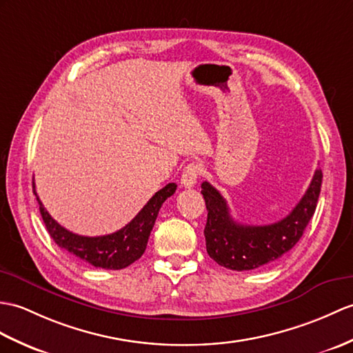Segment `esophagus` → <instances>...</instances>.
Masks as SVG:
<instances>
[{
  "mask_svg": "<svg viewBox=\"0 0 353 353\" xmlns=\"http://www.w3.org/2000/svg\"><path fill=\"white\" fill-rule=\"evenodd\" d=\"M201 174V165L199 162H191L183 168L182 177H180V183L185 188H192L196 183V179Z\"/></svg>",
  "mask_w": 353,
  "mask_h": 353,
  "instance_id": "1",
  "label": "esophagus"
}]
</instances>
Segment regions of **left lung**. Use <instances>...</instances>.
I'll return each mask as SVG.
<instances>
[{
	"mask_svg": "<svg viewBox=\"0 0 353 353\" xmlns=\"http://www.w3.org/2000/svg\"><path fill=\"white\" fill-rule=\"evenodd\" d=\"M322 177V170H316L308 190L294 209L281 221L269 225L236 223L223 195L209 182H203L201 194L208 209L204 236L210 259L232 270L257 269L280 259L298 243L313 218Z\"/></svg>",
	"mask_w": 353,
	"mask_h": 353,
	"instance_id": "8db88e82",
	"label": "left lung"
}]
</instances>
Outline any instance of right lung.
I'll return each instance as SVG.
<instances>
[{"mask_svg":"<svg viewBox=\"0 0 353 353\" xmlns=\"http://www.w3.org/2000/svg\"><path fill=\"white\" fill-rule=\"evenodd\" d=\"M176 183H168L163 186L147 201L145 206L138 212V215L129 224L120 228L119 232L88 237L65 230L49 215L42 201L39 200L34 180H32V192H34L39 201L40 215L43 218L46 230L49 236L52 237V241L60 248L85 261V263H90L94 268L114 270L128 268L143 256L162 203L176 192Z\"/></svg>","mask_w":353,"mask_h":353,"instance_id":"add662e5","label":"right lung"}]
</instances>
